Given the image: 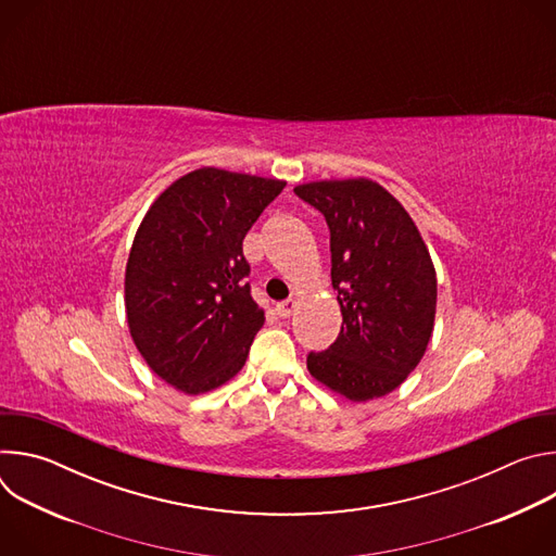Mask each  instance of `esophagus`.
Returning a JSON list of instances; mask_svg holds the SVG:
<instances>
[{
    "instance_id": "34e87169",
    "label": "esophagus",
    "mask_w": 556,
    "mask_h": 556,
    "mask_svg": "<svg viewBox=\"0 0 556 556\" xmlns=\"http://www.w3.org/2000/svg\"><path fill=\"white\" fill-rule=\"evenodd\" d=\"M296 305H299V301H296V299H286V301H281V303H277V305H275V312L281 316V319H288V316H292V314H294Z\"/></svg>"
}]
</instances>
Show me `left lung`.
Here are the masks:
<instances>
[{
    "instance_id": "1",
    "label": "left lung",
    "mask_w": 556,
    "mask_h": 556,
    "mask_svg": "<svg viewBox=\"0 0 556 556\" xmlns=\"http://www.w3.org/2000/svg\"><path fill=\"white\" fill-rule=\"evenodd\" d=\"M330 226L339 339L307 354V371L352 403L401 387L422 361L435 324L438 279L422 235L384 187L369 178L294 187Z\"/></svg>"
}]
</instances>
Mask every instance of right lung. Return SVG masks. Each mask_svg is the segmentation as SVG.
<instances>
[{"mask_svg":"<svg viewBox=\"0 0 556 556\" xmlns=\"http://www.w3.org/2000/svg\"><path fill=\"white\" fill-rule=\"evenodd\" d=\"M286 182L195 169L144 213L125 268L131 341L155 376L198 395L247 363L266 316L251 296L242 242Z\"/></svg>","mask_w":556,"mask_h":556,"instance_id":"obj_1","label":"right lung"}]
</instances>
